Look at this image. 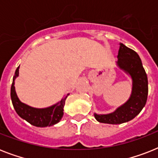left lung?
I'll return each instance as SVG.
<instances>
[{"label": "left lung", "mask_w": 158, "mask_h": 158, "mask_svg": "<svg viewBox=\"0 0 158 158\" xmlns=\"http://www.w3.org/2000/svg\"><path fill=\"white\" fill-rule=\"evenodd\" d=\"M116 65L132 79V90L127 101L113 112L108 114L94 113L98 122L111 125L122 124L133 120L144 107L148 98V77L139 56L135 51L120 43Z\"/></svg>", "instance_id": "left-lung-1"}]
</instances>
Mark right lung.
I'll return each instance as SVG.
<instances>
[{"mask_svg": "<svg viewBox=\"0 0 158 158\" xmlns=\"http://www.w3.org/2000/svg\"><path fill=\"white\" fill-rule=\"evenodd\" d=\"M19 66L16 69L10 89L11 101L16 113L22 119L37 127L52 126L60 122V120H61L62 116L64 115L63 110L64 102L69 94H67L66 96L64 97L57 103L46 108H35L23 103L19 99L15 88V81L16 78L19 76Z\"/></svg>", "mask_w": 158, "mask_h": 158, "instance_id": "1", "label": "right lung"}]
</instances>
